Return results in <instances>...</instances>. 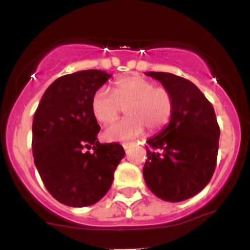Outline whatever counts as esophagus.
<instances>
[{
	"instance_id": "obj_1",
	"label": "esophagus",
	"mask_w": 250,
	"mask_h": 250,
	"mask_svg": "<svg viewBox=\"0 0 250 250\" xmlns=\"http://www.w3.org/2000/svg\"><path fill=\"white\" fill-rule=\"evenodd\" d=\"M129 146H130V143H123V148H125V150L129 148Z\"/></svg>"
}]
</instances>
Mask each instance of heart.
Here are the masks:
<instances>
[{"label": "heart", "mask_w": 250, "mask_h": 250, "mask_svg": "<svg viewBox=\"0 0 250 250\" xmlns=\"http://www.w3.org/2000/svg\"><path fill=\"white\" fill-rule=\"evenodd\" d=\"M125 108L127 117L105 129L103 137L107 141H128L143 133L162 130L170 122L174 101L170 91L141 76H129L117 80L113 91L101 88L91 100V111L102 125L113 122Z\"/></svg>", "instance_id": "heart-1"}]
</instances>
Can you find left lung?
I'll return each instance as SVG.
<instances>
[{"instance_id": "1", "label": "left lung", "mask_w": 250, "mask_h": 250, "mask_svg": "<svg viewBox=\"0 0 250 250\" xmlns=\"http://www.w3.org/2000/svg\"><path fill=\"white\" fill-rule=\"evenodd\" d=\"M170 91V122L148 139L143 177L154 195L168 202L190 199L208 185L216 167L220 127L211 103L193 82L170 73L148 71Z\"/></svg>"}]
</instances>
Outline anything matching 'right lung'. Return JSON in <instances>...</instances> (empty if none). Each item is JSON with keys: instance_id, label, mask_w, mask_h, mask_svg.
Here are the masks:
<instances>
[{"instance_id": "add662e5", "label": "right lung", "mask_w": 250, "mask_h": 250, "mask_svg": "<svg viewBox=\"0 0 250 250\" xmlns=\"http://www.w3.org/2000/svg\"><path fill=\"white\" fill-rule=\"evenodd\" d=\"M103 70L61 76L43 94L33 121V155L51 196L69 207H87L107 194L125 156L120 143H100L91 100L110 79ZM93 147V153L85 152Z\"/></svg>"}]
</instances>
